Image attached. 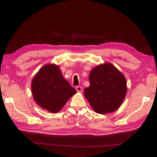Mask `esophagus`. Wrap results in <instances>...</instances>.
Returning <instances> with one entry per match:
<instances>
[{"label":"esophagus","mask_w":157,"mask_h":157,"mask_svg":"<svg viewBox=\"0 0 157 157\" xmlns=\"http://www.w3.org/2000/svg\"><path fill=\"white\" fill-rule=\"evenodd\" d=\"M75 89H76L77 92H82V88L81 87V86H76Z\"/></svg>","instance_id":"obj_1"}]
</instances>
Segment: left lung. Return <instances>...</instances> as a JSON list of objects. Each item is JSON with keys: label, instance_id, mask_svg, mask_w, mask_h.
I'll return each instance as SVG.
<instances>
[{"label": "left lung", "instance_id": "left-lung-1", "mask_svg": "<svg viewBox=\"0 0 157 157\" xmlns=\"http://www.w3.org/2000/svg\"><path fill=\"white\" fill-rule=\"evenodd\" d=\"M89 80L84 96L96 113L106 114L119 108L125 97L127 83L114 65L106 63L96 66L90 71Z\"/></svg>", "mask_w": 157, "mask_h": 157}]
</instances>
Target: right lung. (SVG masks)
Returning a JSON list of instances; mask_svg holds the SVG:
<instances>
[{
    "instance_id": "1",
    "label": "right lung",
    "mask_w": 157,
    "mask_h": 157,
    "mask_svg": "<svg viewBox=\"0 0 157 157\" xmlns=\"http://www.w3.org/2000/svg\"><path fill=\"white\" fill-rule=\"evenodd\" d=\"M32 92L34 101L41 108L56 113L75 94L76 90L63 78L58 65L47 64L33 78Z\"/></svg>"
}]
</instances>
